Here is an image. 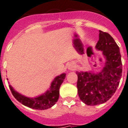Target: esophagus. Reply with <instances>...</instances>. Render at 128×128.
Listing matches in <instances>:
<instances>
[{"instance_id":"1","label":"esophagus","mask_w":128,"mask_h":128,"mask_svg":"<svg viewBox=\"0 0 128 128\" xmlns=\"http://www.w3.org/2000/svg\"><path fill=\"white\" fill-rule=\"evenodd\" d=\"M74 66L73 64H70L68 66V69L70 70H74Z\"/></svg>"}]
</instances>
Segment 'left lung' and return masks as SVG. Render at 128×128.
Instances as JSON below:
<instances>
[{
    "instance_id": "obj_1",
    "label": "left lung",
    "mask_w": 128,
    "mask_h": 128,
    "mask_svg": "<svg viewBox=\"0 0 128 128\" xmlns=\"http://www.w3.org/2000/svg\"><path fill=\"white\" fill-rule=\"evenodd\" d=\"M96 48L103 52L105 58L103 70L96 73L76 72L79 98L90 106L102 104L111 98L118 86L122 71L119 47L108 33L100 30Z\"/></svg>"
}]
</instances>
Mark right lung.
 <instances>
[{"instance_id": "obj_1", "label": "right lung", "mask_w": 128, "mask_h": 128, "mask_svg": "<svg viewBox=\"0 0 128 128\" xmlns=\"http://www.w3.org/2000/svg\"><path fill=\"white\" fill-rule=\"evenodd\" d=\"M66 78V73L57 76L52 82L49 90L36 98H28L16 92L10 85V88L13 96L24 105L36 110H46L56 104L59 97V88Z\"/></svg>"}]
</instances>
